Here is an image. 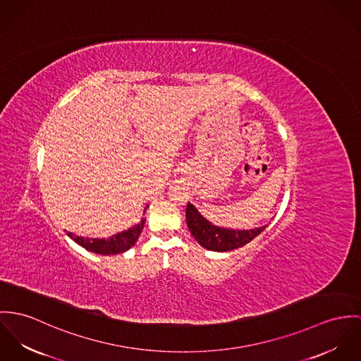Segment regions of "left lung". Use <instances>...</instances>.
Returning a JSON list of instances; mask_svg holds the SVG:
<instances>
[{
  "instance_id": "left-lung-1",
  "label": "left lung",
  "mask_w": 361,
  "mask_h": 361,
  "mask_svg": "<svg viewBox=\"0 0 361 361\" xmlns=\"http://www.w3.org/2000/svg\"><path fill=\"white\" fill-rule=\"evenodd\" d=\"M187 226L191 235L197 240L200 246L213 252H228L238 249L247 242L256 238L267 226L256 227L252 230H233L217 227L203 217L200 210L188 202L187 204Z\"/></svg>"
}]
</instances>
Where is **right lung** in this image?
<instances>
[{"mask_svg":"<svg viewBox=\"0 0 361 361\" xmlns=\"http://www.w3.org/2000/svg\"><path fill=\"white\" fill-rule=\"evenodd\" d=\"M148 207V206H147ZM147 207H144V213L147 212ZM145 224V219H142L138 224L130 227L126 231L118 233L109 238H82L79 235H75L73 233H68V235L75 240L78 245L82 246L84 249L98 253V255H118L128 250L131 246L135 245L140 234L142 233Z\"/></svg>","mask_w":361,"mask_h":361,"instance_id":"add662e5","label":"right lung"}]
</instances>
